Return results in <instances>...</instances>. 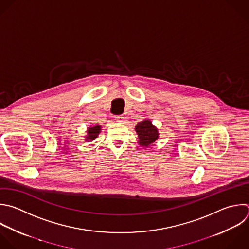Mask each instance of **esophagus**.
Segmentation results:
<instances>
[{
    "label": "esophagus",
    "instance_id": "34e87169",
    "mask_svg": "<svg viewBox=\"0 0 249 249\" xmlns=\"http://www.w3.org/2000/svg\"><path fill=\"white\" fill-rule=\"evenodd\" d=\"M115 119H116L117 122H123L124 117L123 115H118V116H115Z\"/></svg>",
    "mask_w": 249,
    "mask_h": 249
}]
</instances>
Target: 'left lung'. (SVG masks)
<instances>
[{
  "mask_svg": "<svg viewBox=\"0 0 249 249\" xmlns=\"http://www.w3.org/2000/svg\"><path fill=\"white\" fill-rule=\"evenodd\" d=\"M135 130L139 137V144L141 146L148 147L150 144L154 143L158 137V129L152 124V122L149 120H144L137 124L135 126Z\"/></svg>",
  "mask_w": 249,
  "mask_h": 249,
  "instance_id": "obj_1",
  "label": "left lung"
}]
</instances>
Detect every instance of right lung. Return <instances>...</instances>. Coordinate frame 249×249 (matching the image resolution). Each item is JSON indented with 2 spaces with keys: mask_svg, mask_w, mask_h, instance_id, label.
I'll use <instances>...</instances> for the list:
<instances>
[{
  "mask_svg": "<svg viewBox=\"0 0 249 249\" xmlns=\"http://www.w3.org/2000/svg\"><path fill=\"white\" fill-rule=\"evenodd\" d=\"M100 130H101L100 125H95L93 127H89V130H88L89 135L86 137L87 138L86 140H93L94 138H96L98 136Z\"/></svg>",
  "mask_w": 249,
  "mask_h": 249,
  "instance_id": "1",
  "label": "right lung"
}]
</instances>
